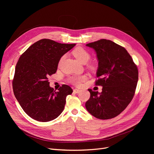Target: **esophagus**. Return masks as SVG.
<instances>
[{"label": "esophagus", "instance_id": "34e87169", "mask_svg": "<svg viewBox=\"0 0 154 154\" xmlns=\"http://www.w3.org/2000/svg\"><path fill=\"white\" fill-rule=\"evenodd\" d=\"M74 92L75 93H76V94H78V93H79V92H80V90L77 89V88H75V89L74 90Z\"/></svg>", "mask_w": 154, "mask_h": 154}]
</instances>
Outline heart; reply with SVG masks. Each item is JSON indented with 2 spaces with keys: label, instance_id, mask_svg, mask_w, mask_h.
Masks as SVG:
<instances>
[{
  "label": "heart",
  "instance_id": "b5f03b06",
  "mask_svg": "<svg viewBox=\"0 0 154 154\" xmlns=\"http://www.w3.org/2000/svg\"><path fill=\"white\" fill-rule=\"evenodd\" d=\"M73 55L77 59L78 61L82 63H87L91 59V54L84 48L81 47H78L75 48L72 52ZM65 58V55H63L59 60V64H60ZM92 68H94L92 66ZM87 79V76L85 75H72L69 77L68 82L74 84L76 86H80L81 84L85 81Z\"/></svg>",
  "mask_w": 154,
  "mask_h": 154
}]
</instances>
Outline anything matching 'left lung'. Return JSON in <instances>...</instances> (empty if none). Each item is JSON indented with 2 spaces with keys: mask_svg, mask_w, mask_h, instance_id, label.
Segmentation results:
<instances>
[{
  "mask_svg": "<svg viewBox=\"0 0 154 154\" xmlns=\"http://www.w3.org/2000/svg\"><path fill=\"white\" fill-rule=\"evenodd\" d=\"M95 50L99 61L96 85L102 92L93 91L85 103L95 117L107 120L116 117L132 100L139 78L138 69L125 48L110 40L100 39L86 44Z\"/></svg>",
  "mask_w": 154,
  "mask_h": 154,
  "instance_id": "1",
  "label": "left lung"
}]
</instances>
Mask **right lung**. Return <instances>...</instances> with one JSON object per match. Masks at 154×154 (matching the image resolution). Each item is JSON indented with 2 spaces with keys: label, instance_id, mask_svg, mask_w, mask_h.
<instances>
[{
  "label": "right lung",
  "instance_id": "1",
  "mask_svg": "<svg viewBox=\"0 0 154 154\" xmlns=\"http://www.w3.org/2000/svg\"><path fill=\"white\" fill-rule=\"evenodd\" d=\"M75 44H60L43 38L30 45L16 65L12 81L14 95L26 114L39 122L58 117L73 91L62 85L58 91L49 85L48 76L56 72L62 57Z\"/></svg>",
  "mask_w": 154,
  "mask_h": 154
}]
</instances>
